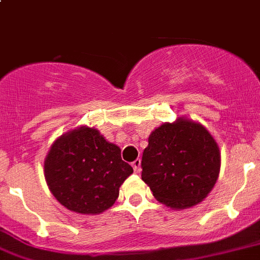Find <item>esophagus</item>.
Masks as SVG:
<instances>
[{
    "mask_svg": "<svg viewBox=\"0 0 260 260\" xmlns=\"http://www.w3.org/2000/svg\"><path fill=\"white\" fill-rule=\"evenodd\" d=\"M132 167L133 170H135V172H140L141 171V159H136L135 162L132 164Z\"/></svg>",
    "mask_w": 260,
    "mask_h": 260,
    "instance_id": "34e87169",
    "label": "esophagus"
}]
</instances>
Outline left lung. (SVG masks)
Masks as SVG:
<instances>
[{
    "mask_svg": "<svg viewBox=\"0 0 260 260\" xmlns=\"http://www.w3.org/2000/svg\"><path fill=\"white\" fill-rule=\"evenodd\" d=\"M220 151L203 124L179 118L164 123L148 137L142 156V180L157 201L188 209L203 201L220 172Z\"/></svg>",
    "mask_w": 260,
    "mask_h": 260,
    "instance_id": "1",
    "label": "left lung"
}]
</instances>
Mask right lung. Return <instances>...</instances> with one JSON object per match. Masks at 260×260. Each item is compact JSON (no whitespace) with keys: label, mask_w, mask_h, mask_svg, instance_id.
Returning a JSON list of instances; mask_svg holds the SVG:
<instances>
[{"label":"right lung","mask_w":260,"mask_h":260,"mask_svg":"<svg viewBox=\"0 0 260 260\" xmlns=\"http://www.w3.org/2000/svg\"><path fill=\"white\" fill-rule=\"evenodd\" d=\"M133 172L120 148L85 125L60 136L44 162L50 191L70 211L101 214L111 208L119 187Z\"/></svg>","instance_id":"1"}]
</instances>
